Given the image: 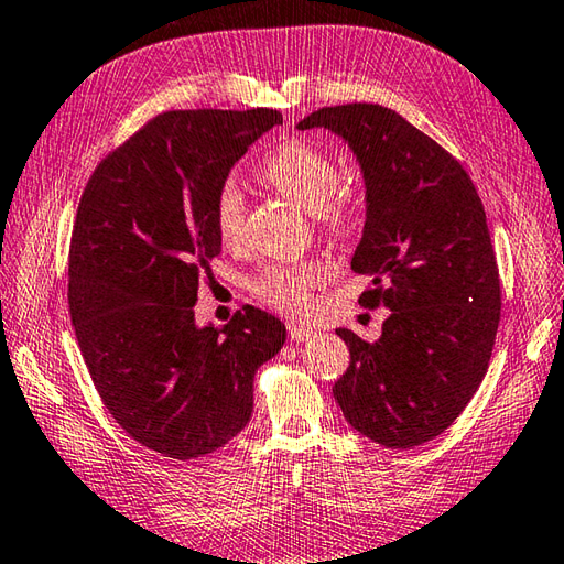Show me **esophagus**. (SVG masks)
<instances>
[{
	"mask_svg": "<svg viewBox=\"0 0 564 564\" xmlns=\"http://www.w3.org/2000/svg\"><path fill=\"white\" fill-rule=\"evenodd\" d=\"M313 335H315L313 327H305L301 323H289V337L293 341H305V339H311Z\"/></svg>",
	"mask_w": 564,
	"mask_h": 564,
	"instance_id": "obj_1",
	"label": "esophagus"
}]
</instances>
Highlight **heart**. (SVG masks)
I'll return each mask as SVG.
<instances>
[{
  "label": "heart",
  "instance_id": "heart-1",
  "mask_svg": "<svg viewBox=\"0 0 564 564\" xmlns=\"http://www.w3.org/2000/svg\"><path fill=\"white\" fill-rule=\"evenodd\" d=\"M259 178L273 191L315 215L317 225L329 235H345L359 217V193L339 183L335 159L311 141L291 139L275 147L259 165ZM215 229L225 245H235L245 227V195L235 181L219 185L215 195ZM327 279L323 261H297L269 267L253 283L263 303L283 313H303L311 305V291Z\"/></svg>",
  "mask_w": 564,
  "mask_h": 564
}]
</instances>
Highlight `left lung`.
<instances>
[{"label":"left lung","mask_w":564,"mask_h":564,"mask_svg":"<svg viewBox=\"0 0 564 564\" xmlns=\"http://www.w3.org/2000/svg\"><path fill=\"white\" fill-rule=\"evenodd\" d=\"M317 127L345 139L367 187L351 271L371 289L359 303L391 311L377 341L337 329L349 367L335 401L373 443L423 445L457 421L489 369L501 281L487 213L459 161L393 109L355 102L297 121Z\"/></svg>","instance_id":"left-lung-1"}]
</instances>
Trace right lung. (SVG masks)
Segmentation results:
<instances>
[{
	"label": "right lung",
	"mask_w": 564,
	"mask_h": 564,
	"mask_svg": "<svg viewBox=\"0 0 564 564\" xmlns=\"http://www.w3.org/2000/svg\"><path fill=\"white\" fill-rule=\"evenodd\" d=\"M275 109L163 112L93 173L70 239L68 303L99 399L127 433L171 459L225 447L253 411V373L285 341L247 305L195 325L197 283L223 239L215 195Z\"/></svg>",
	"instance_id": "add662e5"
}]
</instances>
